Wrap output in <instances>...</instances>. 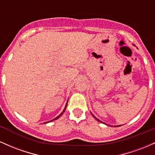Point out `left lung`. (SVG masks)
<instances>
[{
    "label": "left lung",
    "instance_id": "left-lung-1",
    "mask_svg": "<svg viewBox=\"0 0 155 155\" xmlns=\"http://www.w3.org/2000/svg\"><path fill=\"white\" fill-rule=\"evenodd\" d=\"M92 114V113H91ZM92 116H93V117H94V118H95V120H97V121H98V122H101V123H104V122H102V121H101L100 120H98V119H97V118H96V117H95V116H94V115L93 114H92ZM107 125H108V124H107ZM114 127H119V125H117V126H115L114 125Z\"/></svg>",
    "mask_w": 155,
    "mask_h": 155
}]
</instances>
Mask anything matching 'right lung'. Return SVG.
I'll return each mask as SVG.
<instances>
[{
  "mask_svg": "<svg viewBox=\"0 0 155 155\" xmlns=\"http://www.w3.org/2000/svg\"><path fill=\"white\" fill-rule=\"evenodd\" d=\"M67 104H68V102H67ZM67 104H66V105H65V108H64L63 109V111L61 112V114H60L59 115V116H58L56 117V118H54V119H53L52 120H51V121H49V122H44V123H48V122H52V121H54V120H58V119H59L60 117L62 116V115L63 114V113L64 112H65V108H66V106H67Z\"/></svg>",
  "mask_w": 155,
  "mask_h": 155,
  "instance_id": "right-lung-1",
  "label": "right lung"
}]
</instances>
